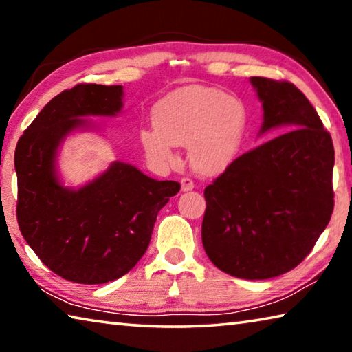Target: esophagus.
Masks as SVG:
<instances>
[{"label": "esophagus", "mask_w": 352, "mask_h": 352, "mask_svg": "<svg viewBox=\"0 0 352 352\" xmlns=\"http://www.w3.org/2000/svg\"><path fill=\"white\" fill-rule=\"evenodd\" d=\"M180 184H182V190L183 192H186V190H192L194 189V182L190 180V178L188 177H183L180 180Z\"/></svg>", "instance_id": "1"}]
</instances>
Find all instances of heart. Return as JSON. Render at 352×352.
Instances as JSON below:
<instances>
[{
  "instance_id": "b5f03b06",
  "label": "heart",
  "mask_w": 352,
  "mask_h": 352,
  "mask_svg": "<svg viewBox=\"0 0 352 352\" xmlns=\"http://www.w3.org/2000/svg\"><path fill=\"white\" fill-rule=\"evenodd\" d=\"M153 126L140 141L155 163H168L175 144H186L188 158L200 174H216L233 162L245 132V109L239 100L210 87H184L153 109Z\"/></svg>"
}]
</instances>
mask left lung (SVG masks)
<instances>
[{"label": "left lung", "instance_id": "obj_1", "mask_svg": "<svg viewBox=\"0 0 352 352\" xmlns=\"http://www.w3.org/2000/svg\"><path fill=\"white\" fill-rule=\"evenodd\" d=\"M264 110L259 135L275 138L237 157L205 189L201 242L231 276L269 279L311 253L333 210V144L294 83L252 77Z\"/></svg>", "mask_w": 352, "mask_h": 352}]
</instances>
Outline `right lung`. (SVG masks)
<instances>
[{
	"label": "right lung",
	"instance_id": "right-lung-1",
	"mask_svg": "<svg viewBox=\"0 0 352 352\" xmlns=\"http://www.w3.org/2000/svg\"><path fill=\"white\" fill-rule=\"evenodd\" d=\"M122 85L79 83L47 102L15 148L16 219L25 241L56 275L79 284H105L136 265L151 242L158 211L180 183L158 182L115 162L85 186H63L57 152L87 116H116Z\"/></svg>",
	"mask_w": 352,
	"mask_h": 352
}]
</instances>
